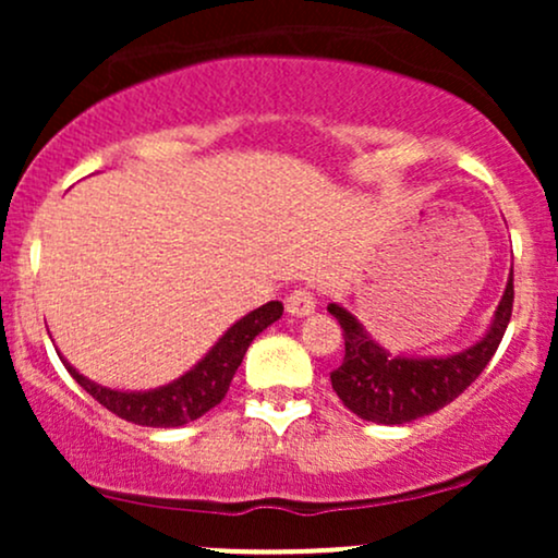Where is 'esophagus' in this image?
I'll use <instances>...</instances> for the list:
<instances>
[{"mask_svg":"<svg viewBox=\"0 0 558 558\" xmlns=\"http://www.w3.org/2000/svg\"><path fill=\"white\" fill-rule=\"evenodd\" d=\"M315 306H317V301L310 291H306V288H299V291H293L291 296L286 299V310L291 317L312 315V312H315Z\"/></svg>","mask_w":558,"mask_h":558,"instance_id":"obj_1","label":"esophagus"}]
</instances>
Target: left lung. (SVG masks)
Masks as SVG:
<instances>
[{"label":"left lung","mask_w":558,"mask_h":558,"mask_svg":"<svg viewBox=\"0 0 558 558\" xmlns=\"http://www.w3.org/2000/svg\"><path fill=\"white\" fill-rule=\"evenodd\" d=\"M511 306L514 270L509 275L488 332L477 343L451 356H401L373 341V336L349 310L330 304L328 312L341 323L345 341L343 364L330 373L332 390L356 417L377 425H407L427 417L477 380L501 343L511 319Z\"/></svg>","instance_id":"left-lung-1"}]
</instances>
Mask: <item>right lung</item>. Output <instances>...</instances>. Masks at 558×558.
I'll use <instances>...</instances> for the list:
<instances>
[{
  "instance_id": "obj_1",
  "label": "right lung",
  "mask_w": 558,
  "mask_h": 558,
  "mask_svg": "<svg viewBox=\"0 0 558 558\" xmlns=\"http://www.w3.org/2000/svg\"><path fill=\"white\" fill-rule=\"evenodd\" d=\"M280 315H283V304L280 301H267L259 310L248 312L239 323L230 325L226 336L207 351V356L202 362L194 364L178 380L155 390L105 388L99 383L83 377L73 364H68L65 356H60V360L68 367V373L73 375V380L88 396H94L101 407L118 414V417L144 427H181L198 420L202 414H207L209 409L226 399L230 380H233L235 369L243 362L246 349L262 330L270 328L275 319H280Z\"/></svg>"
}]
</instances>
